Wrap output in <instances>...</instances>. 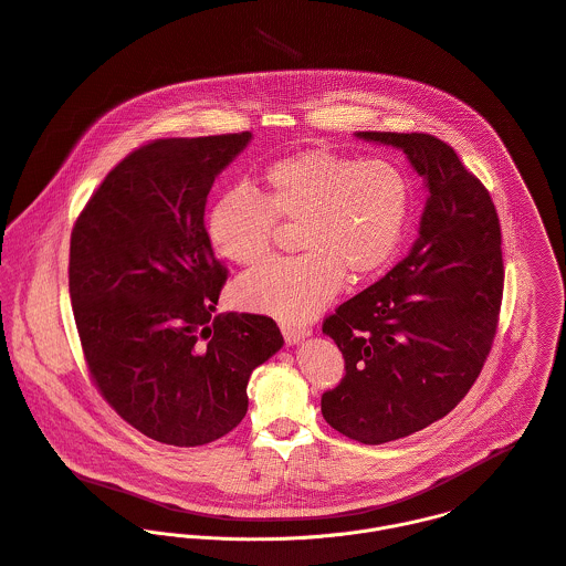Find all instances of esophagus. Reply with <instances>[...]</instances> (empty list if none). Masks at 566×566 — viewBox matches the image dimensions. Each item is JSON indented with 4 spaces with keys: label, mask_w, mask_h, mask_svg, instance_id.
Here are the masks:
<instances>
[{
    "label": "esophagus",
    "mask_w": 566,
    "mask_h": 566,
    "mask_svg": "<svg viewBox=\"0 0 566 566\" xmlns=\"http://www.w3.org/2000/svg\"><path fill=\"white\" fill-rule=\"evenodd\" d=\"M282 335L286 339V344H297L300 339L308 337L311 331L304 328V326H282Z\"/></svg>",
    "instance_id": "1"
}]
</instances>
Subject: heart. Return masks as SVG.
I'll return each mask as SVG.
<instances>
[{"instance_id": "b5f03b06", "label": "heart", "mask_w": 566, "mask_h": 566, "mask_svg": "<svg viewBox=\"0 0 566 566\" xmlns=\"http://www.w3.org/2000/svg\"><path fill=\"white\" fill-rule=\"evenodd\" d=\"M411 181L389 159H357L304 148L275 159L258 196L233 188L209 211L213 251L233 264L262 260L275 227L297 224L302 255L271 260L235 284L240 306L289 324L313 319L342 289L382 271L400 249L411 218Z\"/></svg>"}]
</instances>
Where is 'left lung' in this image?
<instances>
[{
	"label": "left lung",
	"instance_id": "8db88e82",
	"mask_svg": "<svg viewBox=\"0 0 566 566\" xmlns=\"http://www.w3.org/2000/svg\"><path fill=\"white\" fill-rule=\"evenodd\" d=\"M357 137L402 148L427 186L407 258L322 324L346 370L322 396L324 420L350 440L385 444L451 413L478 380L502 304V233L484 184L442 139Z\"/></svg>",
	"mask_w": 566,
	"mask_h": 566
}]
</instances>
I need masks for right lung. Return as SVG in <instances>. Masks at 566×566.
<instances>
[{"instance_id":"add662e5","label":"right lung","mask_w":566,"mask_h":566,"mask_svg":"<svg viewBox=\"0 0 566 566\" xmlns=\"http://www.w3.org/2000/svg\"><path fill=\"white\" fill-rule=\"evenodd\" d=\"M251 133L155 139L99 184L71 233L69 291L102 398L150 440L209 444L249 409L255 366L284 337L266 315L213 317L227 269L205 209Z\"/></svg>"}]
</instances>
